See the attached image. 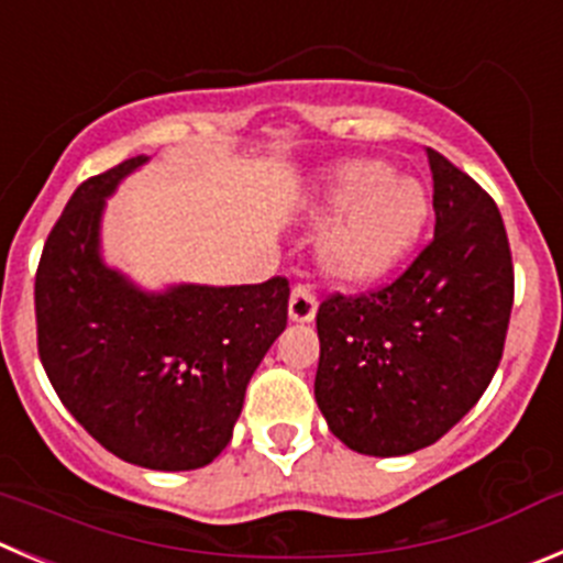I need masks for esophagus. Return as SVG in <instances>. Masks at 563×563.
Listing matches in <instances>:
<instances>
[{
  "label": "esophagus",
  "mask_w": 563,
  "mask_h": 563,
  "mask_svg": "<svg viewBox=\"0 0 563 563\" xmlns=\"http://www.w3.org/2000/svg\"><path fill=\"white\" fill-rule=\"evenodd\" d=\"M317 317V297L308 286H294L291 299H288V319L297 324H308Z\"/></svg>",
  "instance_id": "obj_1"
}]
</instances>
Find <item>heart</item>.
I'll use <instances>...</instances> for the list:
<instances>
[{
    "label": "heart",
    "instance_id": "obj_1",
    "mask_svg": "<svg viewBox=\"0 0 563 563\" xmlns=\"http://www.w3.org/2000/svg\"><path fill=\"white\" fill-rule=\"evenodd\" d=\"M308 217L330 222L317 244L324 275L339 286H369L411 255L430 219V197L386 161L353 157L328 169Z\"/></svg>",
    "mask_w": 563,
    "mask_h": 563
}]
</instances>
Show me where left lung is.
<instances>
[{
    "label": "left lung",
    "mask_w": 563,
    "mask_h": 563,
    "mask_svg": "<svg viewBox=\"0 0 563 563\" xmlns=\"http://www.w3.org/2000/svg\"><path fill=\"white\" fill-rule=\"evenodd\" d=\"M433 241L402 277L317 313L313 394L350 450L397 459L470 413L503 358L514 266L495 199L433 150Z\"/></svg>",
    "instance_id": "left-lung-1"
}]
</instances>
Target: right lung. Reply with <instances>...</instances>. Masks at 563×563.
I'll list each match as a JSON object with an SVG mask.
<instances>
[{
	"instance_id": "obj_1",
	"label": "right lung",
	"mask_w": 563,
	"mask_h": 563,
	"mask_svg": "<svg viewBox=\"0 0 563 563\" xmlns=\"http://www.w3.org/2000/svg\"><path fill=\"white\" fill-rule=\"evenodd\" d=\"M135 155L82 183L35 275L38 353L68 413L144 470L208 466L244 408L257 364L286 330L288 283L144 288L104 261L102 219Z\"/></svg>"
}]
</instances>
